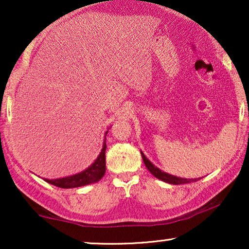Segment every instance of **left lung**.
Instances as JSON below:
<instances>
[{
	"label": "left lung",
	"mask_w": 249,
	"mask_h": 249,
	"mask_svg": "<svg viewBox=\"0 0 249 249\" xmlns=\"http://www.w3.org/2000/svg\"><path fill=\"white\" fill-rule=\"evenodd\" d=\"M142 153V161H144L146 168L148 169V171L152 173L153 176L156 177V178L162 180V181L164 182H168V183H172V185H182V183H189V182H194V181H197L198 179H186V178H179V177H176V176H172V175H169V173H165L160 170L159 168H156V166L153 164V163L149 161V160L146 158L144 155V153Z\"/></svg>",
	"instance_id": "8db88e82"
}]
</instances>
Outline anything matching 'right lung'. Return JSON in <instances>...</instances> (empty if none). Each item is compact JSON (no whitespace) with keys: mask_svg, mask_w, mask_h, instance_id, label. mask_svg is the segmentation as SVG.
Returning a JSON list of instances; mask_svg holds the SVG:
<instances>
[{"mask_svg":"<svg viewBox=\"0 0 249 249\" xmlns=\"http://www.w3.org/2000/svg\"><path fill=\"white\" fill-rule=\"evenodd\" d=\"M107 131L105 132L107 136ZM105 149H107V142H103V148L100 153V155L97 156V159L95 160V162L90 166H88L86 170L81 171L77 175L66 177V178H60V179H44L46 182L54 185L60 188H76V187H81L89 185V183L97 182L98 180L103 178L105 173Z\"/></svg>","mask_w":249,"mask_h":249,"instance_id":"right-lung-1","label":"right lung"}]
</instances>
